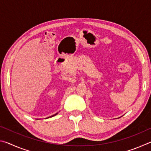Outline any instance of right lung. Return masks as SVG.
I'll use <instances>...</instances> for the list:
<instances>
[{
	"mask_svg": "<svg viewBox=\"0 0 151 151\" xmlns=\"http://www.w3.org/2000/svg\"><path fill=\"white\" fill-rule=\"evenodd\" d=\"M56 114H57H57H54V115H52V116H50V117H52V116H55V115H56Z\"/></svg>",
	"mask_w": 151,
	"mask_h": 151,
	"instance_id": "right-lung-1",
	"label": "right lung"
}]
</instances>
